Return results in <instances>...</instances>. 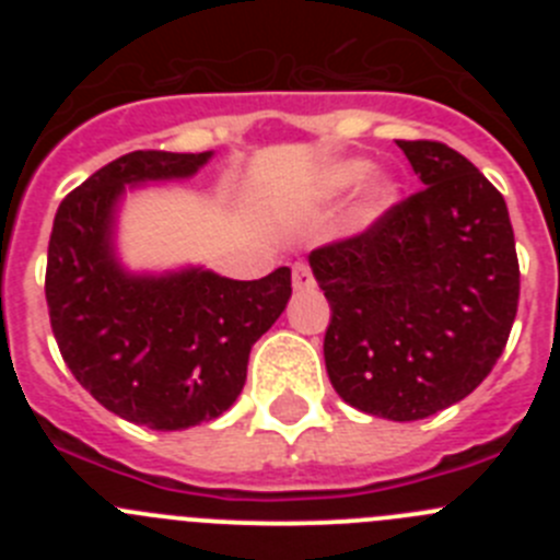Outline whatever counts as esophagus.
Here are the masks:
<instances>
[{
  "label": "esophagus",
  "mask_w": 560,
  "mask_h": 560,
  "mask_svg": "<svg viewBox=\"0 0 560 560\" xmlns=\"http://www.w3.org/2000/svg\"><path fill=\"white\" fill-rule=\"evenodd\" d=\"M291 283H294V291H314L316 280L311 275L308 264H294V269H291Z\"/></svg>",
  "instance_id": "1"
}]
</instances>
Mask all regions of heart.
I'll list each match as a JSON object with an SVG mask.
<instances>
[{
	"label": "heart",
	"instance_id": "b5f03b06",
	"mask_svg": "<svg viewBox=\"0 0 560 560\" xmlns=\"http://www.w3.org/2000/svg\"><path fill=\"white\" fill-rule=\"evenodd\" d=\"M370 173H373V162L353 156V160H339L330 162L319 171V176L314 179V192L319 199H336V196H345V192L355 190L359 185H364ZM398 201V182L393 179H375L370 182L364 199H361L359 215L361 221H375L381 219L389 207Z\"/></svg>",
	"mask_w": 560,
	"mask_h": 560
}]
</instances>
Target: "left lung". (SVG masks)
I'll use <instances>...</instances> for the list:
<instances>
[{
    "mask_svg": "<svg viewBox=\"0 0 560 560\" xmlns=\"http://www.w3.org/2000/svg\"><path fill=\"white\" fill-rule=\"evenodd\" d=\"M398 148L423 190L308 264L330 303L325 368L339 398L423 420L471 395L502 355L518 260L502 192L463 153L429 140Z\"/></svg>",
    "mask_w": 560,
    "mask_h": 560,
    "instance_id": "8db88e82",
    "label": "left lung"
}]
</instances>
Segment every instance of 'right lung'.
Instances as JSON below:
<instances>
[{"label": "right lung", "instance_id": "obj_1", "mask_svg": "<svg viewBox=\"0 0 560 560\" xmlns=\"http://www.w3.org/2000/svg\"><path fill=\"white\" fill-rule=\"evenodd\" d=\"M205 153L133 151L61 201L47 249V305L67 368L108 412L179 432L219 418L246 384L249 350L283 314L291 269L230 280L205 266L133 271L117 252L126 192L190 179Z\"/></svg>", "mask_w": 560, "mask_h": 560}]
</instances>
